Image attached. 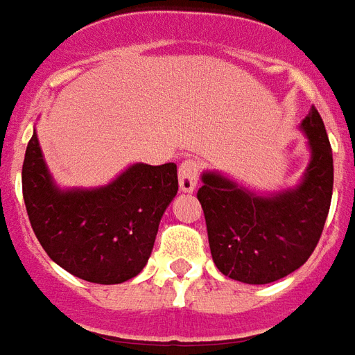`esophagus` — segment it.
<instances>
[{
  "mask_svg": "<svg viewBox=\"0 0 355 355\" xmlns=\"http://www.w3.org/2000/svg\"><path fill=\"white\" fill-rule=\"evenodd\" d=\"M198 175H200V164L198 160L187 159L181 162L180 166V189L183 193H193L198 183Z\"/></svg>",
  "mask_w": 355,
  "mask_h": 355,
  "instance_id": "34e87169",
  "label": "esophagus"
}]
</instances>
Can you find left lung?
I'll use <instances>...</instances> for the list:
<instances>
[{
    "mask_svg": "<svg viewBox=\"0 0 355 355\" xmlns=\"http://www.w3.org/2000/svg\"><path fill=\"white\" fill-rule=\"evenodd\" d=\"M312 151L293 191L257 196L223 175L206 172L202 204L211 259L219 272L244 284H270L302 266L322 236L333 195V153L320 113L302 121Z\"/></svg>",
    "mask_w": 355,
    "mask_h": 355,
    "instance_id": "left-lung-1",
    "label": "left lung"
}]
</instances>
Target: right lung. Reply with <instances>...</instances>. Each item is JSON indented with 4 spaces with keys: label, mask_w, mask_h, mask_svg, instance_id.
Returning a JSON list of instances; mask_svg holds the SVG:
<instances>
[{
    "label": "right lung",
    "mask_w": 355,
    "mask_h": 355,
    "mask_svg": "<svg viewBox=\"0 0 355 355\" xmlns=\"http://www.w3.org/2000/svg\"><path fill=\"white\" fill-rule=\"evenodd\" d=\"M178 193L174 162L134 164L105 187L60 191L33 132L22 164V195L46 255L92 284H123L147 265L160 217Z\"/></svg>",
    "instance_id": "right-lung-1"
}]
</instances>
